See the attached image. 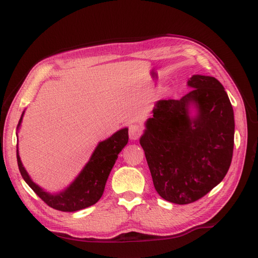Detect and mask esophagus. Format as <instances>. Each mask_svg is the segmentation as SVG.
<instances>
[{
	"label": "esophagus",
	"instance_id": "1",
	"mask_svg": "<svg viewBox=\"0 0 258 258\" xmlns=\"http://www.w3.org/2000/svg\"><path fill=\"white\" fill-rule=\"evenodd\" d=\"M143 134V127L138 123H131L129 125V137L130 139L137 140L140 137V135Z\"/></svg>",
	"mask_w": 258,
	"mask_h": 258
}]
</instances>
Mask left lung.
Wrapping results in <instances>:
<instances>
[{
  "label": "left lung",
  "instance_id": "left-lung-1",
  "mask_svg": "<svg viewBox=\"0 0 258 258\" xmlns=\"http://www.w3.org/2000/svg\"><path fill=\"white\" fill-rule=\"evenodd\" d=\"M179 100H160L140 138L157 192L167 202L198 201L224 179L233 158L234 111L217 79L192 76ZM197 108L194 117L188 107Z\"/></svg>",
  "mask_w": 258,
  "mask_h": 258
}]
</instances>
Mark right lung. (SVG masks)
Listing matches in <instances>:
<instances>
[{
    "instance_id": "1",
    "label": "right lung",
    "mask_w": 258,
    "mask_h": 258,
    "mask_svg": "<svg viewBox=\"0 0 258 258\" xmlns=\"http://www.w3.org/2000/svg\"><path fill=\"white\" fill-rule=\"evenodd\" d=\"M24 111L21 115L18 129L22 122ZM128 129L123 128L113 134L110 138L99 143L93 151L90 160L72 181L69 187L59 194H49L31 180L21 162L19 150H17L18 166L25 182L48 206L60 212H77L96 204L101 198L109 173L111 171L119 152L128 144Z\"/></svg>"
}]
</instances>
